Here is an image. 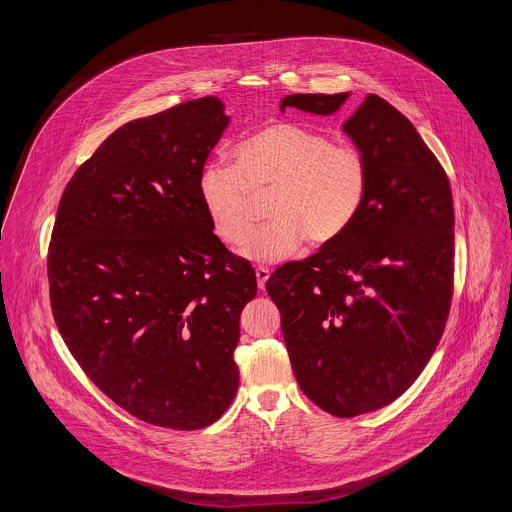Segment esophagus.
<instances>
[{"mask_svg": "<svg viewBox=\"0 0 512 512\" xmlns=\"http://www.w3.org/2000/svg\"><path fill=\"white\" fill-rule=\"evenodd\" d=\"M255 275H257V283H259V287L263 289V287H265V283H267V279H269V275H271V271H269L267 267L259 265V267L255 269Z\"/></svg>", "mask_w": 512, "mask_h": 512, "instance_id": "obj_1", "label": "esophagus"}]
</instances>
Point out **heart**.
Returning a JSON list of instances; mask_svg holds the SVG:
<instances>
[{
	"mask_svg": "<svg viewBox=\"0 0 512 512\" xmlns=\"http://www.w3.org/2000/svg\"><path fill=\"white\" fill-rule=\"evenodd\" d=\"M369 164L350 143L298 125L271 123L239 141L233 166L210 162L198 178V196L212 233L241 247L269 196L273 221L243 249L257 261L294 255L306 237L324 245L338 239L358 216L369 194Z\"/></svg>",
	"mask_w": 512,
	"mask_h": 512,
	"instance_id": "b5f03b06",
	"label": "heart"
}]
</instances>
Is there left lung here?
<instances>
[{
  "instance_id": "8db88e82",
  "label": "left lung",
  "mask_w": 512,
  "mask_h": 512,
  "mask_svg": "<svg viewBox=\"0 0 512 512\" xmlns=\"http://www.w3.org/2000/svg\"><path fill=\"white\" fill-rule=\"evenodd\" d=\"M348 93L281 101L318 115ZM367 158L369 194L354 223L267 281L304 395L334 417L401 397L440 342L454 296V200L444 166L413 123L377 95L344 121Z\"/></svg>"
}]
</instances>
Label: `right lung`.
Returning a JSON list of instances; mask_svg holds the SVG:
<instances>
[{
    "mask_svg": "<svg viewBox=\"0 0 512 512\" xmlns=\"http://www.w3.org/2000/svg\"><path fill=\"white\" fill-rule=\"evenodd\" d=\"M227 123L221 99L202 97L121 125L68 180L48 245L70 354L158 427H206L239 387V318L257 277L212 233L198 196Z\"/></svg>",
    "mask_w": 512,
    "mask_h": 512,
    "instance_id": "1",
    "label": "right lung"
}]
</instances>
